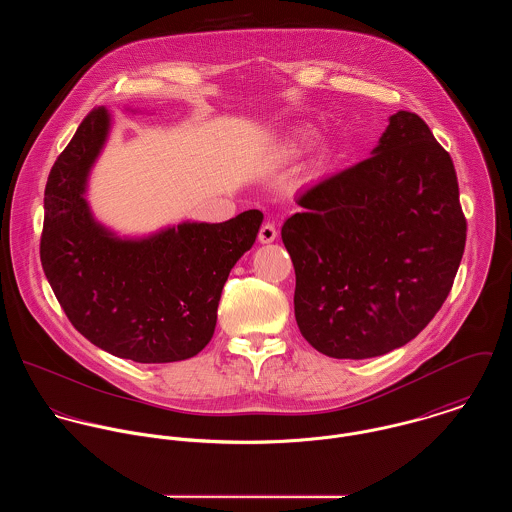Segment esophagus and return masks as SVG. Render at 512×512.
I'll use <instances>...</instances> for the list:
<instances>
[{
	"mask_svg": "<svg viewBox=\"0 0 512 512\" xmlns=\"http://www.w3.org/2000/svg\"><path fill=\"white\" fill-rule=\"evenodd\" d=\"M276 236H278V230H276V224H274V222H264V224L260 226L258 240H260L262 244H270V242H274V240H276Z\"/></svg>",
	"mask_w": 512,
	"mask_h": 512,
	"instance_id": "obj_1",
	"label": "esophagus"
}]
</instances>
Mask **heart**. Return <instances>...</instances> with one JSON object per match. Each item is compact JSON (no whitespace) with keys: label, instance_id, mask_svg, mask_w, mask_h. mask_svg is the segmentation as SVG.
<instances>
[{"label":"heart","instance_id":"heart-1","mask_svg":"<svg viewBox=\"0 0 512 512\" xmlns=\"http://www.w3.org/2000/svg\"><path fill=\"white\" fill-rule=\"evenodd\" d=\"M305 140H307V136H297V140H295L293 146L299 147L301 144H305Z\"/></svg>","mask_w":512,"mask_h":512}]
</instances>
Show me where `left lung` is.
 Returning a JSON list of instances; mask_svg holds the SVG:
<instances>
[{
    "label": "left lung",
    "mask_w": 512,
    "mask_h": 512,
    "mask_svg": "<svg viewBox=\"0 0 512 512\" xmlns=\"http://www.w3.org/2000/svg\"><path fill=\"white\" fill-rule=\"evenodd\" d=\"M282 240L295 321L333 359L412 341L451 292L467 236L449 153L414 112L390 116L363 161L299 193Z\"/></svg>",
    "instance_id": "1"
}]
</instances>
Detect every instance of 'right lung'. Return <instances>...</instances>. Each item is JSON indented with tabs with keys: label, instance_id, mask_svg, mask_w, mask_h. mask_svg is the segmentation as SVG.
I'll list each match as a JSON object with an SVG mask.
<instances>
[{
	"label": "right lung",
	"instance_id": "obj_1",
	"mask_svg": "<svg viewBox=\"0 0 512 512\" xmlns=\"http://www.w3.org/2000/svg\"><path fill=\"white\" fill-rule=\"evenodd\" d=\"M108 130L110 114L96 106L49 173L43 272L74 329L102 351L136 363L191 359L213 339L224 282L264 215L181 222L142 240L114 236L84 199Z\"/></svg>",
	"mask_w": 512,
	"mask_h": 512
}]
</instances>
